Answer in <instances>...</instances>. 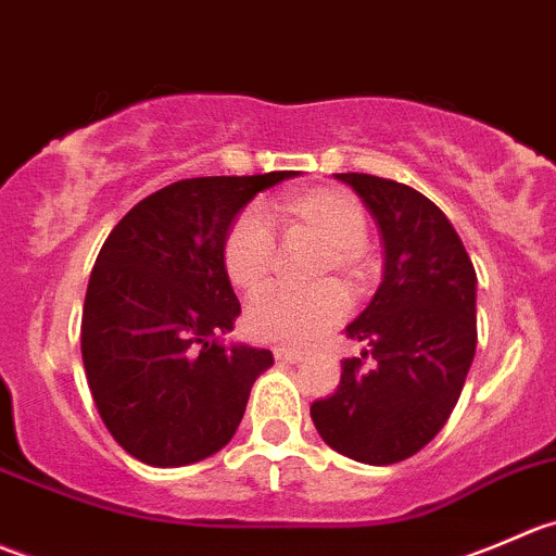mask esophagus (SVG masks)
<instances>
[{
  "label": "esophagus",
  "mask_w": 556,
  "mask_h": 556,
  "mask_svg": "<svg viewBox=\"0 0 556 556\" xmlns=\"http://www.w3.org/2000/svg\"><path fill=\"white\" fill-rule=\"evenodd\" d=\"M273 354H276L278 362H286V365H296V362L305 359V354L302 351H294V349H273Z\"/></svg>",
  "instance_id": "obj_1"
}]
</instances>
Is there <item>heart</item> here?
Listing matches in <instances>:
<instances>
[{
	"mask_svg": "<svg viewBox=\"0 0 556 556\" xmlns=\"http://www.w3.org/2000/svg\"><path fill=\"white\" fill-rule=\"evenodd\" d=\"M273 213L286 238L313 243L321 256L313 265V291H270L245 313L251 334L265 343L311 345L327 334L345 313V294L329 280L338 278L351 294L370 286L372 265L367 254L365 205L340 186H316L283 194L273 202ZM224 270L235 289L260 294L276 273V240L262 213H240L224 238Z\"/></svg>",
	"mask_w": 556,
	"mask_h": 556,
	"instance_id": "1",
	"label": "heart"
}]
</instances>
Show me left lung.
Segmentation results:
<instances>
[{"mask_svg":"<svg viewBox=\"0 0 556 556\" xmlns=\"http://www.w3.org/2000/svg\"><path fill=\"white\" fill-rule=\"evenodd\" d=\"M381 229L383 280L345 327L367 351L343 359L332 397L311 405L329 448L365 465L414 457L441 432L476 354V270L435 202L410 186L340 173ZM370 353L371 367L364 365Z\"/></svg>","mask_w":556,"mask_h":556,"instance_id":"obj_1","label":"left lung"}]
</instances>
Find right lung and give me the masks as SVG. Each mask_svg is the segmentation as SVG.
<instances>
[{
  "label": "right lung",
  "instance_id": "add662e5",
  "mask_svg": "<svg viewBox=\"0 0 556 556\" xmlns=\"http://www.w3.org/2000/svg\"><path fill=\"white\" fill-rule=\"evenodd\" d=\"M291 175L169 184L137 202L99 249L80 354L104 427L140 463L180 467L227 446L273 365L267 349L216 340L240 313L224 238L245 202Z\"/></svg>",
  "mask_w": 556,
  "mask_h": 556
}]
</instances>
